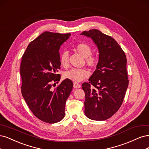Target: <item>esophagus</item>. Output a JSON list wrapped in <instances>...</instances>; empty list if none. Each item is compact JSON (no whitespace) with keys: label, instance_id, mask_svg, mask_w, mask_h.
<instances>
[{"label":"esophagus","instance_id":"obj_1","mask_svg":"<svg viewBox=\"0 0 149 149\" xmlns=\"http://www.w3.org/2000/svg\"><path fill=\"white\" fill-rule=\"evenodd\" d=\"M74 87L75 88H79L81 87V85L79 83L74 82Z\"/></svg>","mask_w":149,"mask_h":149}]
</instances>
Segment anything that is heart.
Masks as SVG:
<instances>
[{"label":"heart","instance_id":"obj_1","mask_svg":"<svg viewBox=\"0 0 149 149\" xmlns=\"http://www.w3.org/2000/svg\"><path fill=\"white\" fill-rule=\"evenodd\" d=\"M75 49L78 53L85 58V62L90 68H95L98 63L97 57L91 55L92 49L87 43L81 42L77 45ZM60 63L64 68H67L69 65V53L68 51L62 52L60 56ZM89 71L85 68L72 69L66 71L64 74L65 79L70 80L75 82H79L89 75Z\"/></svg>","mask_w":149,"mask_h":149}]
</instances>
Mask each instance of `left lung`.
Instances as JSON below:
<instances>
[{"label": "left lung", "mask_w": 149, "mask_h": 149, "mask_svg": "<svg viewBox=\"0 0 149 149\" xmlns=\"http://www.w3.org/2000/svg\"><path fill=\"white\" fill-rule=\"evenodd\" d=\"M92 38L99 51L97 69L82 84L85 114L95 121L111 118L121 107L128 87L127 59L114 38L95 29L81 33Z\"/></svg>", "instance_id": "obj_1"}]
</instances>
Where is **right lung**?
Segmentation results:
<instances>
[{
    "instance_id": "1",
    "label": "right lung",
    "mask_w": 149,
    "mask_h": 149,
    "mask_svg": "<svg viewBox=\"0 0 149 149\" xmlns=\"http://www.w3.org/2000/svg\"><path fill=\"white\" fill-rule=\"evenodd\" d=\"M70 33L45 31L28 45L20 64L22 94L35 116L47 123H56L64 118L65 102L73 82L65 79L52 90V85L60 80L57 72L61 68L59 50Z\"/></svg>"
}]
</instances>
